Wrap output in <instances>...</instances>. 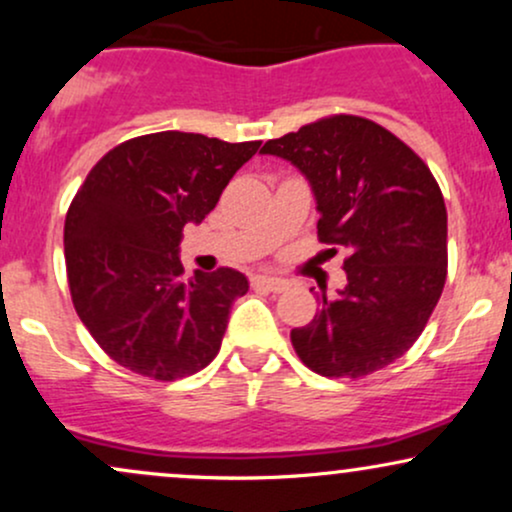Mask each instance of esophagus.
<instances>
[{
  "label": "esophagus",
  "mask_w": 512,
  "mask_h": 512,
  "mask_svg": "<svg viewBox=\"0 0 512 512\" xmlns=\"http://www.w3.org/2000/svg\"><path fill=\"white\" fill-rule=\"evenodd\" d=\"M252 289L284 293L286 289H289V281L274 279V276H252Z\"/></svg>",
  "instance_id": "1"
}]
</instances>
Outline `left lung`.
Masks as SVG:
<instances>
[{"instance_id": "left-lung-1", "label": "left lung", "mask_w": 512, "mask_h": 512, "mask_svg": "<svg viewBox=\"0 0 512 512\" xmlns=\"http://www.w3.org/2000/svg\"><path fill=\"white\" fill-rule=\"evenodd\" d=\"M305 175L330 255L346 252V286L317 296L313 322L291 330L301 361L325 378L390 366L424 332L448 274V211L431 170L402 139L356 115H332L269 139Z\"/></svg>"}]
</instances>
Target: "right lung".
<instances>
[{"instance_id":"add662e5","label":"right lung","mask_w":512,"mask_h":512,"mask_svg":"<svg viewBox=\"0 0 512 512\" xmlns=\"http://www.w3.org/2000/svg\"><path fill=\"white\" fill-rule=\"evenodd\" d=\"M260 144L144 134L86 175L64 221L69 291L86 330L120 366L178 380L219 354L231 305L250 284L228 267L182 279V228L202 223Z\"/></svg>"}]
</instances>
